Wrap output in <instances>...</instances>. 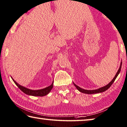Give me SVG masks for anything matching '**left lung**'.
<instances>
[{
  "label": "left lung",
  "instance_id": "1",
  "mask_svg": "<svg viewBox=\"0 0 127 127\" xmlns=\"http://www.w3.org/2000/svg\"><path fill=\"white\" fill-rule=\"evenodd\" d=\"M122 61L120 63V67H119V69L118 70V71H117V72L116 73V74L114 77V78L112 79V80L111 81V82H109V84H107V85L103 86V87H101L100 88H99V89H95V90H86V89H82V88H81L80 87H79L78 86H77V85H76L74 82H73V84H74V85L76 86V88L77 89L78 91H79L80 92H82L83 93H85V94H89V95H91V94H95V93H102V92H104L106 91V90L109 89V88L111 87V86L112 85V84L115 81L116 78H117V77L118 76V75L119 73H120V71H121V68H122Z\"/></svg>",
  "mask_w": 127,
  "mask_h": 127
}]
</instances>
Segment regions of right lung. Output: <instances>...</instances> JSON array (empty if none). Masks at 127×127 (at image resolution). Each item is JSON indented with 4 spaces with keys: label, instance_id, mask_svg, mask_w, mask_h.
Segmentation results:
<instances>
[{
    "label": "right lung",
    "instance_id": "obj_1",
    "mask_svg": "<svg viewBox=\"0 0 127 127\" xmlns=\"http://www.w3.org/2000/svg\"><path fill=\"white\" fill-rule=\"evenodd\" d=\"M11 78L12 79V80H13V81L14 82V83L16 84V86H17L23 93H25V94H26L27 95H32V96H40V97L45 96V95H48L49 93H50V92L51 91V90L52 89V88L53 87V81L52 84H51L50 86H47V87L45 88H43V89H39V90H32V89H28V88L26 87H24V86H22L21 85H19V84H18L17 82H16L12 78V77H11Z\"/></svg>",
    "mask_w": 127,
    "mask_h": 127
}]
</instances>
